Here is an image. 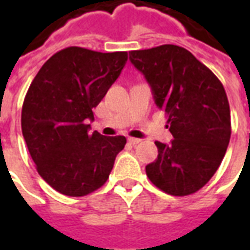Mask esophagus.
Segmentation results:
<instances>
[{
  "mask_svg": "<svg viewBox=\"0 0 250 250\" xmlns=\"http://www.w3.org/2000/svg\"><path fill=\"white\" fill-rule=\"evenodd\" d=\"M128 142H130L131 145H138V143H141V139H138V138H128Z\"/></svg>",
  "mask_w": 250,
  "mask_h": 250,
  "instance_id": "1",
  "label": "esophagus"
}]
</instances>
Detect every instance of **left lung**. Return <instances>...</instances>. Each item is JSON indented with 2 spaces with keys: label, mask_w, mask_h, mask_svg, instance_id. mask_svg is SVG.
Instances as JSON below:
<instances>
[{
  "label": "left lung",
  "mask_w": 250,
  "mask_h": 250,
  "mask_svg": "<svg viewBox=\"0 0 250 250\" xmlns=\"http://www.w3.org/2000/svg\"><path fill=\"white\" fill-rule=\"evenodd\" d=\"M130 60L167 115L170 145L155 142L158 158L148 179L170 195L198 191L214 175L230 141V108L222 83L182 46L131 51Z\"/></svg>",
  "instance_id": "1"
}]
</instances>
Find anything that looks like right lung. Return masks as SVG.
<instances>
[{
  "label": "right lung",
  "mask_w": 250,
  "mask_h": 250,
  "mask_svg": "<svg viewBox=\"0 0 250 250\" xmlns=\"http://www.w3.org/2000/svg\"><path fill=\"white\" fill-rule=\"evenodd\" d=\"M127 52L69 46L41 66L22 104L21 128L41 178L56 191L83 197L102 188L125 138L89 132L88 120L119 77Z\"/></svg>",
  "instance_id": "1"
}]
</instances>
